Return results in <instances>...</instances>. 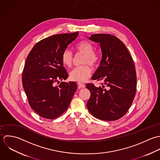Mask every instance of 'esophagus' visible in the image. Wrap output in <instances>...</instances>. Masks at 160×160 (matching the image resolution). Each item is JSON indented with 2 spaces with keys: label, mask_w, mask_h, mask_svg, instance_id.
<instances>
[{
  "label": "esophagus",
  "mask_w": 160,
  "mask_h": 160,
  "mask_svg": "<svg viewBox=\"0 0 160 160\" xmlns=\"http://www.w3.org/2000/svg\"><path fill=\"white\" fill-rule=\"evenodd\" d=\"M77 85H78V88H83L85 87V84H83V83H81V82H78V83H77Z\"/></svg>",
  "instance_id": "esophagus-1"
}]
</instances>
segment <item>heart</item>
Returning <instances> with one entry per match:
<instances>
[{
  "mask_svg": "<svg viewBox=\"0 0 160 160\" xmlns=\"http://www.w3.org/2000/svg\"><path fill=\"white\" fill-rule=\"evenodd\" d=\"M75 49L79 54H83L82 60V66L77 67L72 70L70 73L71 80L77 82H85L90 76L92 68L88 65L95 67L98 63L99 56L94 51V46L88 41H82L78 42ZM61 61L65 66L70 67L73 61V56L72 52L68 49L65 50L61 56Z\"/></svg>",
  "mask_w": 160,
  "mask_h": 160,
  "instance_id": "b5f03b06",
  "label": "heart"
}]
</instances>
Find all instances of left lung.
<instances>
[{
  "mask_svg": "<svg viewBox=\"0 0 160 160\" xmlns=\"http://www.w3.org/2000/svg\"><path fill=\"white\" fill-rule=\"evenodd\" d=\"M89 39L99 42L102 51L100 65L92 79L102 80L104 84L99 87L87 84L91 93L88 109L98 119L118 120L128 112L135 95L137 75L133 59L125 44L115 36L95 34Z\"/></svg>",
  "mask_w": 160,
  "mask_h": 160,
  "instance_id": "left-lung-1",
  "label": "left lung"
}]
</instances>
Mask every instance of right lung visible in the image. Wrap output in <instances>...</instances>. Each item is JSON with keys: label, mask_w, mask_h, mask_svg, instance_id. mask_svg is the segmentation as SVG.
Wrapping results in <instances>:
<instances>
[{"label": "right lung", "mask_w": 160, "mask_h": 160, "mask_svg": "<svg viewBox=\"0 0 160 160\" xmlns=\"http://www.w3.org/2000/svg\"><path fill=\"white\" fill-rule=\"evenodd\" d=\"M78 32L53 35L37 42L29 53L22 73V83L32 109L41 117L54 119L67 109L77 88L65 80L67 72L61 56Z\"/></svg>", "instance_id": "1"}]
</instances>
